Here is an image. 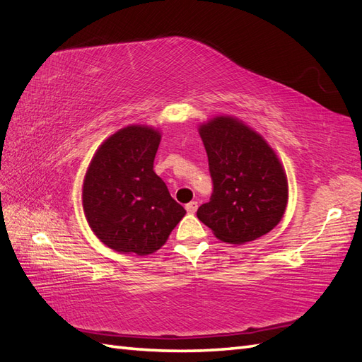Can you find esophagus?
I'll use <instances>...</instances> for the list:
<instances>
[{
  "label": "esophagus",
  "instance_id": "1",
  "mask_svg": "<svg viewBox=\"0 0 362 362\" xmlns=\"http://www.w3.org/2000/svg\"><path fill=\"white\" fill-rule=\"evenodd\" d=\"M185 210H187V213H196V210H198V202L196 201H192V202H189L187 205H185Z\"/></svg>",
  "mask_w": 362,
  "mask_h": 362
}]
</instances>
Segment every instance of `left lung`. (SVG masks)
Returning <instances> with one entry per match:
<instances>
[{"mask_svg": "<svg viewBox=\"0 0 362 362\" xmlns=\"http://www.w3.org/2000/svg\"><path fill=\"white\" fill-rule=\"evenodd\" d=\"M213 180L198 218L222 242L243 245L270 233L286 213L288 182L282 164L257 131L231 116L199 127Z\"/></svg>", "mask_w": 362, "mask_h": 362, "instance_id": "8db88e82", "label": "left lung"}]
</instances>
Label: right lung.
Instances as JSON below:
<instances>
[{"label":"right lung","instance_id":"add662e5","mask_svg":"<svg viewBox=\"0 0 362 362\" xmlns=\"http://www.w3.org/2000/svg\"><path fill=\"white\" fill-rule=\"evenodd\" d=\"M161 134L129 125L98 148L83 182V208L95 235L113 250L149 255L184 217L154 172Z\"/></svg>","mask_w":362,"mask_h":362}]
</instances>
